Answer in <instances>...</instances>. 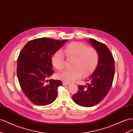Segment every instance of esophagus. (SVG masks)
<instances>
[{
	"mask_svg": "<svg viewBox=\"0 0 133 133\" xmlns=\"http://www.w3.org/2000/svg\"><path fill=\"white\" fill-rule=\"evenodd\" d=\"M63 85H69V83H67L66 82H63Z\"/></svg>",
	"mask_w": 133,
	"mask_h": 133,
	"instance_id": "obj_1",
	"label": "esophagus"
}]
</instances>
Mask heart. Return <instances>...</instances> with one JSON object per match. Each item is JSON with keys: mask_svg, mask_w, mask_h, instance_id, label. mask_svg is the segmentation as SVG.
<instances>
[{"mask_svg": "<svg viewBox=\"0 0 133 133\" xmlns=\"http://www.w3.org/2000/svg\"><path fill=\"white\" fill-rule=\"evenodd\" d=\"M63 51L68 58H74L71 66L73 69L63 70L56 74L57 78L64 82L70 83L81 78L82 75L88 76L97 66L98 54L94 48H88L82 43L73 42L68 44ZM52 63L57 70L63 69L64 60L61 51H58L54 55Z\"/></svg>", "mask_w": 133, "mask_h": 133, "instance_id": "heart-1", "label": "heart"}]
</instances>
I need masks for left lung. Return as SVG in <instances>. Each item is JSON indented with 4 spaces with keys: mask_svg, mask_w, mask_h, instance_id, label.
<instances>
[{
    "mask_svg": "<svg viewBox=\"0 0 133 133\" xmlns=\"http://www.w3.org/2000/svg\"><path fill=\"white\" fill-rule=\"evenodd\" d=\"M89 42L98 52L97 66L87 79L89 83L78 85V92L72 96L76 104L84 107H93L104 99L111 88L115 73L114 59L107 45L92 38Z\"/></svg>",
    "mask_w": 133,
    "mask_h": 133,
    "instance_id": "8db88e82",
    "label": "left lung"
}]
</instances>
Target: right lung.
Returning a JSON list of instances; mask_svg holds the SVG:
<instances>
[{"instance_id":"obj_1","label":"right lung","mask_w":133,"mask_h":133,"mask_svg":"<svg viewBox=\"0 0 133 133\" xmlns=\"http://www.w3.org/2000/svg\"><path fill=\"white\" fill-rule=\"evenodd\" d=\"M67 41L45 37L33 39L25 44L19 55L17 69L19 83L33 104L45 106L56 100L58 87L62 82L58 79L48 81L47 78L54 74L52 56Z\"/></svg>"}]
</instances>
